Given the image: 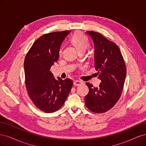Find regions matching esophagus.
Listing matches in <instances>:
<instances>
[{
    "label": "esophagus",
    "mask_w": 146,
    "mask_h": 146,
    "mask_svg": "<svg viewBox=\"0 0 146 146\" xmlns=\"http://www.w3.org/2000/svg\"><path fill=\"white\" fill-rule=\"evenodd\" d=\"M73 84L74 86H81L83 84V82L81 81H78V80H76V81H74L73 82Z\"/></svg>",
    "instance_id": "34e87169"
}]
</instances>
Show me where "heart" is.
<instances>
[{"instance_id": "obj_1", "label": "heart", "mask_w": 146, "mask_h": 146, "mask_svg": "<svg viewBox=\"0 0 146 146\" xmlns=\"http://www.w3.org/2000/svg\"><path fill=\"white\" fill-rule=\"evenodd\" d=\"M71 41L79 51L86 50L88 46V41L87 37L81 32L75 33L72 37ZM60 53L61 51H60Z\"/></svg>"}]
</instances>
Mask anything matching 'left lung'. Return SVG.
I'll list each match as a JSON object with an SVG mask.
<instances>
[{
  "label": "left lung",
  "mask_w": 146,
  "mask_h": 146,
  "mask_svg": "<svg viewBox=\"0 0 146 146\" xmlns=\"http://www.w3.org/2000/svg\"><path fill=\"white\" fill-rule=\"evenodd\" d=\"M92 39L95 49V62L101 82L98 87H93L86 82L89 88L85 97L86 106L95 113H101L109 110L119 100L126 76V67L118 46L94 31H87Z\"/></svg>",
  "instance_id": "1"
}]
</instances>
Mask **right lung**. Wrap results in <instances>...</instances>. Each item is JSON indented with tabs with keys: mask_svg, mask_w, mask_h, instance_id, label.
I'll list each match as a JSON object with an SVG mask.
<instances>
[{
	"mask_svg": "<svg viewBox=\"0 0 146 146\" xmlns=\"http://www.w3.org/2000/svg\"><path fill=\"white\" fill-rule=\"evenodd\" d=\"M70 32H54L40 36L24 60L28 93L35 105L46 113L54 112L63 106L73 86L71 79H56L50 70L58 61L61 44Z\"/></svg>",
	"mask_w": 146,
	"mask_h": 146,
	"instance_id": "1",
	"label": "right lung"
}]
</instances>
